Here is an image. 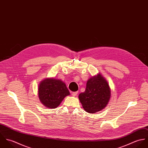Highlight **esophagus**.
I'll return each mask as SVG.
<instances>
[{
  "label": "esophagus",
  "instance_id": "34e87169",
  "mask_svg": "<svg viewBox=\"0 0 148 148\" xmlns=\"http://www.w3.org/2000/svg\"><path fill=\"white\" fill-rule=\"evenodd\" d=\"M77 93H78L77 92H72V95L73 96H74V97H75V96H76L77 95Z\"/></svg>",
  "mask_w": 148,
  "mask_h": 148
}]
</instances>
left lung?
Returning a JSON list of instances; mask_svg holds the SVG:
<instances>
[{
	"mask_svg": "<svg viewBox=\"0 0 148 148\" xmlns=\"http://www.w3.org/2000/svg\"><path fill=\"white\" fill-rule=\"evenodd\" d=\"M111 90L106 78L99 73L89 79L84 92L79 95V99L85 110L89 113L101 111L108 104Z\"/></svg>",
	"mask_w": 148,
	"mask_h": 148,
	"instance_id": "left-lung-1",
	"label": "left lung"
}]
</instances>
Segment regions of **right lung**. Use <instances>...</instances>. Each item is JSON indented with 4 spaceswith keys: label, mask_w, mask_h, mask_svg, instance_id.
I'll use <instances>...</instances> for the list:
<instances>
[{
    "label": "right lung",
    "mask_w": 148,
    "mask_h": 148,
    "mask_svg": "<svg viewBox=\"0 0 148 148\" xmlns=\"http://www.w3.org/2000/svg\"><path fill=\"white\" fill-rule=\"evenodd\" d=\"M38 92L41 103L51 109L58 107L64 99L70 95L64 82L52 77L42 80L38 86Z\"/></svg>",
    "instance_id": "add662e5"
}]
</instances>
